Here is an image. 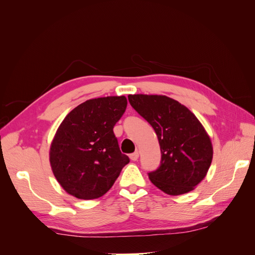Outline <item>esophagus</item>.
Listing matches in <instances>:
<instances>
[{"mask_svg": "<svg viewBox=\"0 0 255 255\" xmlns=\"http://www.w3.org/2000/svg\"><path fill=\"white\" fill-rule=\"evenodd\" d=\"M138 157H139V153H138L137 151L134 152V153H130V154H129V158L132 159V160H137Z\"/></svg>", "mask_w": 255, "mask_h": 255, "instance_id": "1", "label": "esophagus"}]
</instances>
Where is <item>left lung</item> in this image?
Masks as SVG:
<instances>
[{
    "mask_svg": "<svg viewBox=\"0 0 255 255\" xmlns=\"http://www.w3.org/2000/svg\"><path fill=\"white\" fill-rule=\"evenodd\" d=\"M130 106L155 130L161 159L148 173L151 182L168 195L194 189L211 166L213 146L204 128L187 107L166 96L129 95Z\"/></svg>",
    "mask_w": 255,
    "mask_h": 255,
    "instance_id": "left-lung-1",
    "label": "left lung"
}]
</instances>
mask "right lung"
<instances>
[{
	"label": "right lung",
	"mask_w": 255,
	"mask_h": 255,
	"mask_svg": "<svg viewBox=\"0 0 255 255\" xmlns=\"http://www.w3.org/2000/svg\"><path fill=\"white\" fill-rule=\"evenodd\" d=\"M127 105L123 96L88 100L61 122L51 144L50 163L68 194L83 200L102 197L128 164L114 134Z\"/></svg>",
	"instance_id": "right-lung-1"
}]
</instances>
